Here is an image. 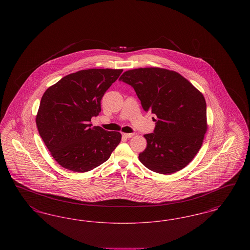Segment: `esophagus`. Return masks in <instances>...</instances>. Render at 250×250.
I'll use <instances>...</instances> for the list:
<instances>
[{
	"mask_svg": "<svg viewBox=\"0 0 250 250\" xmlns=\"http://www.w3.org/2000/svg\"><path fill=\"white\" fill-rule=\"evenodd\" d=\"M133 136H134L133 133H124V134H123V137H124V138H126V139H130Z\"/></svg>",
	"mask_w": 250,
	"mask_h": 250,
	"instance_id": "esophagus-1",
	"label": "esophagus"
}]
</instances>
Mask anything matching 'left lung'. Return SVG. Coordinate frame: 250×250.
Here are the masks:
<instances>
[{
  "label": "left lung",
  "mask_w": 250,
  "mask_h": 250,
  "mask_svg": "<svg viewBox=\"0 0 250 250\" xmlns=\"http://www.w3.org/2000/svg\"><path fill=\"white\" fill-rule=\"evenodd\" d=\"M120 81L133 87L145 112L156 115L154 133L144 135L147 147L140 161L161 174L188 166L207 130L202 93L177 72L158 67L125 71Z\"/></svg>",
  "instance_id": "obj_1"
}]
</instances>
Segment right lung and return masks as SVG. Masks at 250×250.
<instances>
[{"mask_svg":"<svg viewBox=\"0 0 250 250\" xmlns=\"http://www.w3.org/2000/svg\"><path fill=\"white\" fill-rule=\"evenodd\" d=\"M122 69H87L72 73L50 86L36 115L40 137L53 158L76 172L94 169L107 161L121 134L93 126L101 99Z\"/></svg>","mask_w":250,"mask_h":250,"instance_id":"obj_1","label":"right lung"}]
</instances>
